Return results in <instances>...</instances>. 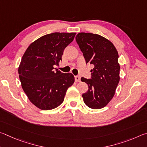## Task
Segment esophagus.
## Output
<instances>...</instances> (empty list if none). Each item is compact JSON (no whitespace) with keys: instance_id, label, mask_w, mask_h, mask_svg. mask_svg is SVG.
<instances>
[{"instance_id":"esophagus-1","label":"esophagus","mask_w":147,"mask_h":147,"mask_svg":"<svg viewBox=\"0 0 147 147\" xmlns=\"http://www.w3.org/2000/svg\"><path fill=\"white\" fill-rule=\"evenodd\" d=\"M75 81H76V82H80V81H81L80 77L78 76H75Z\"/></svg>"}]
</instances>
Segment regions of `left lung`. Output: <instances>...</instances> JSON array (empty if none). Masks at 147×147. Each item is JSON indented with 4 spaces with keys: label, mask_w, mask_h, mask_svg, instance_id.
Returning <instances> with one entry per match:
<instances>
[{
    "label": "left lung",
    "mask_w": 147,
    "mask_h": 147,
    "mask_svg": "<svg viewBox=\"0 0 147 147\" xmlns=\"http://www.w3.org/2000/svg\"><path fill=\"white\" fill-rule=\"evenodd\" d=\"M86 63H90L91 79L81 78L88 90L82 95L86 106L92 109L106 107L114 97L119 82L118 52L114 45L102 36L79 33L76 37Z\"/></svg>",
    "instance_id": "8db88e82"
}]
</instances>
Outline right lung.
Listing matches in <instances>:
<instances>
[{
  "label": "right lung",
  "instance_id": "add662e5",
  "mask_svg": "<svg viewBox=\"0 0 147 147\" xmlns=\"http://www.w3.org/2000/svg\"><path fill=\"white\" fill-rule=\"evenodd\" d=\"M76 33H52L42 36L28 46L19 67L23 90L38 109H55L63 102L66 91L75 81L71 73L54 68L62 60L64 50Z\"/></svg>",
  "mask_w": 147,
  "mask_h": 147
}]
</instances>
